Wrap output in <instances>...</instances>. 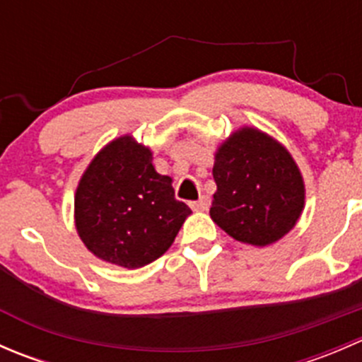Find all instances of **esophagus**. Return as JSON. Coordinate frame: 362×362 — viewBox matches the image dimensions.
<instances>
[{
	"label": "esophagus",
	"mask_w": 362,
	"mask_h": 362,
	"mask_svg": "<svg viewBox=\"0 0 362 362\" xmlns=\"http://www.w3.org/2000/svg\"><path fill=\"white\" fill-rule=\"evenodd\" d=\"M191 206H192V210H196V211L208 210V206H210V198H208V196H202L198 202H192Z\"/></svg>",
	"instance_id": "obj_1"
}]
</instances>
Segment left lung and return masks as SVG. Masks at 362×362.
I'll use <instances>...</instances> for the list:
<instances>
[{"label": "left lung", "mask_w": 362, "mask_h": 362, "mask_svg": "<svg viewBox=\"0 0 362 362\" xmlns=\"http://www.w3.org/2000/svg\"><path fill=\"white\" fill-rule=\"evenodd\" d=\"M217 191L210 217L231 238L254 247L279 242L305 208V182L291 152L257 127L243 126L215 152Z\"/></svg>", "instance_id": "1"}]
</instances>
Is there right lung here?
I'll list each match as a JSON object with an SVG mask.
<instances>
[{"label": "right lung", "mask_w": 362, "mask_h": 362, "mask_svg": "<svg viewBox=\"0 0 362 362\" xmlns=\"http://www.w3.org/2000/svg\"><path fill=\"white\" fill-rule=\"evenodd\" d=\"M171 182L156 171L151 148L131 134L105 145L75 192V228L87 250L127 269L160 257L192 214L175 199Z\"/></svg>", "instance_id": "add662e5"}]
</instances>
